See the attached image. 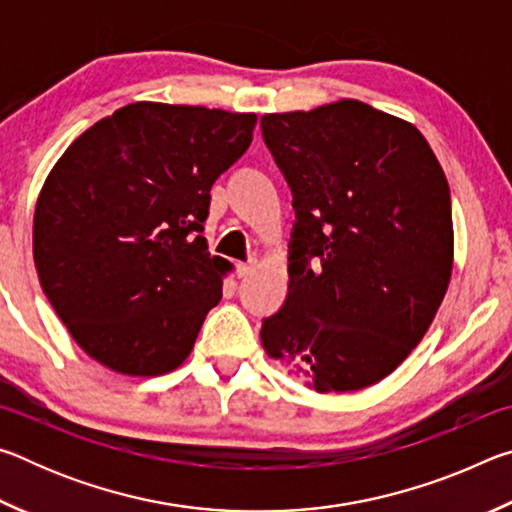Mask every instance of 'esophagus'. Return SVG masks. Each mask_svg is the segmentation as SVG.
<instances>
[{
  "mask_svg": "<svg viewBox=\"0 0 512 512\" xmlns=\"http://www.w3.org/2000/svg\"><path fill=\"white\" fill-rule=\"evenodd\" d=\"M255 268H257L255 259H250V262H241V264H237V275L239 277H248V275L255 273Z\"/></svg>",
  "mask_w": 512,
  "mask_h": 512,
  "instance_id": "1",
  "label": "esophagus"
}]
</instances>
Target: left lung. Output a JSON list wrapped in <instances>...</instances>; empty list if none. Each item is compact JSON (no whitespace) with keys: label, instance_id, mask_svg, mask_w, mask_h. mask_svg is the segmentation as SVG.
Listing matches in <instances>:
<instances>
[{"label":"left lung","instance_id":"1","mask_svg":"<svg viewBox=\"0 0 512 512\" xmlns=\"http://www.w3.org/2000/svg\"><path fill=\"white\" fill-rule=\"evenodd\" d=\"M262 135L296 210L289 296L262 345L318 393L361 391L409 357L447 293L443 167L413 124L357 99L264 115Z\"/></svg>","mask_w":512,"mask_h":512}]
</instances>
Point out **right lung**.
<instances>
[{
	"label": "right lung",
	"mask_w": 512,
	"mask_h": 512,
	"mask_svg": "<svg viewBox=\"0 0 512 512\" xmlns=\"http://www.w3.org/2000/svg\"><path fill=\"white\" fill-rule=\"evenodd\" d=\"M255 112L137 101L69 144L33 216L40 287L81 350L121 375L183 363L232 264L201 237Z\"/></svg>",
	"instance_id": "add662e5"
}]
</instances>
